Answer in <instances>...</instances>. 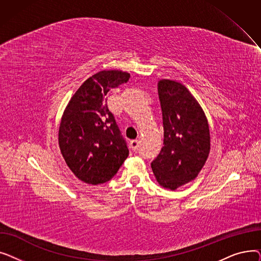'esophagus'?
Masks as SVG:
<instances>
[{
  "label": "esophagus",
  "instance_id": "34e87169",
  "mask_svg": "<svg viewBox=\"0 0 261 261\" xmlns=\"http://www.w3.org/2000/svg\"><path fill=\"white\" fill-rule=\"evenodd\" d=\"M139 144H140V143H139L138 140H132V141H130V147H131L132 150H136V149H138Z\"/></svg>",
  "mask_w": 261,
  "mask_h": 261
}]
</instances>
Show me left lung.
<instances>
[{
    "mask_svg": "<svg viewBox=\"0 0 261 261\" xmlns=\"http://www.w3.org/2000/svg\"><path fill=\"white\" fill-rule=\"evenodd\" d=\"M158 91L164 146L151 168L162 187L175 190L195 180L203 168L211 150L210 127L201 106L180 82L162 79Z\"/></svg>",
    "mask_w": 261,
    "mask_h": 261,
    "instance_id": "1",
    "label": "left lung"
}]
</instances>
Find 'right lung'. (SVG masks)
I'll use <instances>...</instances> for the list:
<instances>
[{
	"mask_svg": "<svg viewBox=\"0 0 261 261\" xmlns=\"http://www.w3.org/2000/svg\"><path fill=\"white\" fill-rule=\"evenodd\" d=\"M129 78V73L117 70L96 73L80 86L64 110L58 133L60 151L82 182H108L129 155L106 97Z\"/></svg>",
	"mask_w": 261,
	"mask_h": 261,
	"instance_id": "1",
	"label": "right lung"
}]
</instances>
